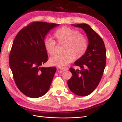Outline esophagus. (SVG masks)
Listing matches in <instances>:
<instances>
[{
    "instance_id": "1",
    "label": "esophagus",
    "mask_w": 122,
    "mask_h": 122,
    "mask_svg": "<svg viewBox=\"0 0 122 122\" xmlns=\"http://www.w3.org/2000/svg\"><path fill=\"white\" fill-rule=\"evenodd\" d=\"M68 70H69V68H68L67 67H62V68H60V70L61 71H67Z\"/></svg>"
}]
</instances>
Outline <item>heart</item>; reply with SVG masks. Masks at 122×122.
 I'll list each match as a JSON object with an SVG mask.
<instances>
[{"label": "heart", "instance_id": "b5f03b06", "mask_svg": "<svg viewBox=\"0 0 122 122\" xmlns=\"http://www.w3.org/2000/svg\"><path fill=\"white\" fill-rule=\"evenodd\" d=\"M54 37L59 44L65 45V46L64 55H56L50 58L49 63L52 66L63 67L74 59L78 60L85 55L88 48V38L77 30L67 26L62 27L55 32ZM44 46L48 54L51 56L55 54L56 43L53 39H45Z\"/></svg>", "mask_w": 122, "mask_h": 122}]
</instances>
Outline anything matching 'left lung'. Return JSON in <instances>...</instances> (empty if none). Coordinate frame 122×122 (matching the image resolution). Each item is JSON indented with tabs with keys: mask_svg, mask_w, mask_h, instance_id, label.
I'll list each match as a JSON object with an SVG mask.
<instances>
[{
	"mask_svg": "<svg viewBox=\"0 0 122 122\" xmlns=\"http://www.w3.org/2000/svg\"><path fill=\"white\" fill-rule=\"evenodd\" d=\"M72 25L85 31L88 39V48L85 55L74 63L81 70L70 68L72 76L67 81V85L75 94L86 96L94 91L100 83L106 67V49L102 39L89 25Z\"/></svg>",
	"mask_w": 122,
	"mask_h": 122,
	"instance_id": "left-lung-1",
	"label": "left lung"
}]
</instances>
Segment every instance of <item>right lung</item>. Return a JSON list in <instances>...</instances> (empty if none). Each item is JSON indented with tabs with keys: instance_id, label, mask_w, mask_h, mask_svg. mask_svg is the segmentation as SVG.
I'll use <instances>...</instances> for the list:
<instances>
[{
	"instance_id": "obj_1",
	"label": "right lung",
	"mask_w": 122,
	"mask_h": 122,
	"mask_svg": "<svg viewBox=\"0 0 122 122\" xmlns=\"http://www.w3.org/2000/svg\"><path fill=\"white\" fill-rule=\"evenodd\" d=\"M59 24L34 22L20 31L13 41L9 65L19 89L32 98L48 92L56 72V67L41 66L48 60L44 42L47 34Z\"/></svg>"
}]
</instances>
